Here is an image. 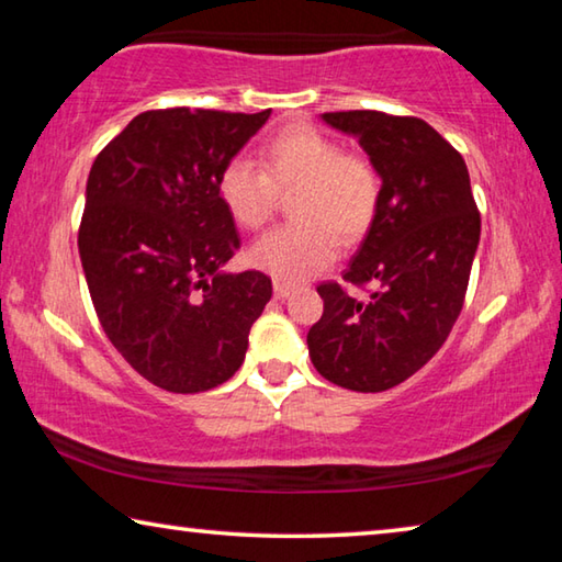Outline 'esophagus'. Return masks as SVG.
<instances>
[{
	"label": "esophagus",
	"instance_id": "esophagus-1",
	"mask_svg": "<svg viewBox=\"0 0 562 562\" xmlns=\"http://www.w3.org/2000/svg\"><path fill=\"white\" fill-rule=\"evenodd\" d=\"M292 292H294V288H290V284H284V282H274V297H278V300L290 297Z\"/></svg>",
	"mask_w": 562,
	"mask_h": 562
}]
</instances>
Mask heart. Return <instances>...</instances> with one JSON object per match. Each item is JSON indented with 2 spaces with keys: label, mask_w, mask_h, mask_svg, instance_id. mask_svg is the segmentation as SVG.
Instances as JSON below:
<instances>
[{
  "label": "heart",
  "mask_w": 562,
  "mask_h": 562,
  "mask_svg": "<svg viewBox=\"0 0 562 562\" xmlns=\"http://www.w3.org/2000/svg\"><path fill=\"white\" fill-rule=\"evenodd\" d=\"M217 198L243 231H258L290 198L294 221L260 237L247 260L284 284L315 278L337 258V237L355 245L369 233L382 201V180L367 158L341 154L337 140L317 128L278 133L262 148L260 166L235 156L217 173Z\"/></svg>",
  "instance_id": "b5f03b06"
}]
</instances>
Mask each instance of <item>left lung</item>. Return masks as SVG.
I'll use <instances>...</instances> for the list:
<instances>
[{"mask_svg":"<svg viewBox=\"0 0 562 562\" xmlns=\"http://www.w3.org/2000/svg\"><path fill=\"white\" fill-rule=\"evenodd\" d=\"M319 119L359 140L382 201L345 270L374 292L357 300L337 282L319 284L325 315L307 331L310 359L331 384L386 392L441 349L461 315L481 215L461 154L426 121L379 111Z\"/></svg>","mask_w":562,"mask_h":562,"instance_id":"obj_1","label":"left lung"}]
</instances>
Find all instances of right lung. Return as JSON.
<instances>
[{
    "label": "right lung",
    "mask_w": 562,
    "mask_h": 562,
    "mask_svg": "<svg viewBox=\"0 0 562 562\" xmlns=\"http://www.w3.org/2000/svg\"><path fill=\"white\" fill-rule=\"evenodd\" d=\"M270 113H138L91 166L79 255L93 310L121 357L166 392L227 382L272 297L268 274L225 270L240 235L215 186Z\"/></svg>",
    "instance_id": "add662e5"
}]
</instances>
